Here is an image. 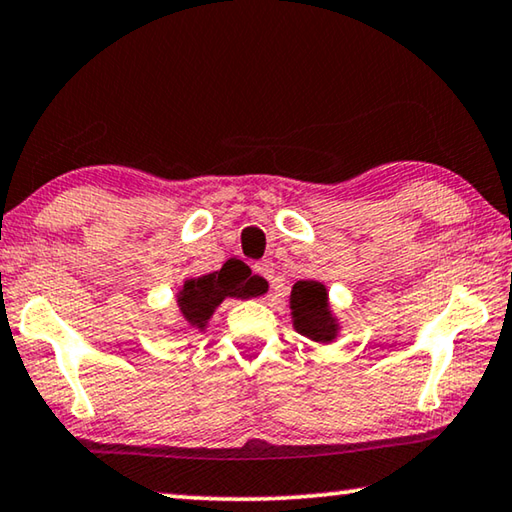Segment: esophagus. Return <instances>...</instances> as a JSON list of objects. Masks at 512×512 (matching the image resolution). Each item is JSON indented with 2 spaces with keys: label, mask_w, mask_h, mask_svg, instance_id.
Returning <instances> with one entry per match:
<instances>
[{
  "label": "esophagus",
  "mask_w": 512,
  "mask_h": 512,
  "mask_svg": "<svg viewBox=\"0 0 512 512\" xmlns=\"http://www.w3.org/2000/svg\"><path fill=\"white\" fill-rule=\"evenodd\" d=\"M254 272L261 274V277L267 279V281H274V265H272L270 261L256 263V265H254Z\"/></svg>",
  "instance_id": "obj_1"
}]
</instances>
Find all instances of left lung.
I'll return each instance as SVG.
<instances>
[{
	"label": "left lung",
	"instance_id": "obj_1",
	"mask_svg": "<svg viewBox=\"0 0 512 512\" xmlns=\"http://www.w3.org/2000/svg\"><path fill=\"white\" fill-rule=\"evenodd\" d=\"M290 318L297 334L313 343H334L341 332V320L329 304V290L322 281L304 279L290 290Z\"/></svg>",
	"mask_w": 512,
	"mask_h": 512
}]
</instances>
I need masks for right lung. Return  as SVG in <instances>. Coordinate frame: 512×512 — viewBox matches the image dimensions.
Listing matches in <instances>:
<instances>
[{"label":"right lung","mask_w":512,"mask_h":512,"mask_svg":"<svg viewBox=\"0 0 512 512\" xmlns=\"http://www.w3.org/2000/svg\"><path fill=\"white\" fill-rule=\"evenodd\" d=\"M263 293L261 279L251 274L249 267L242 261H226L222 270L201 274V277H190L183 281V286L176 290V304H178V318L180 329H203L208 327L212 313L222 304L226 297H240V300H249Z\"/></svg>","instance_id":"obj_1"}]
</instances>
